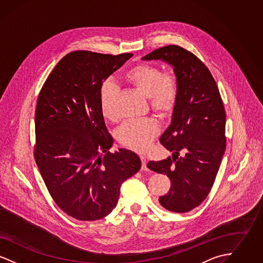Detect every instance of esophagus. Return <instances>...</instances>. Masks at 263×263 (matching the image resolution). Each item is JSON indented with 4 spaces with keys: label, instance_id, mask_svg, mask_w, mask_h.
<instances>
[{
    "label": "esophagus",
    "instance_id": "34e87169",
    "mask_svg": "<svg viewBox=\"0 0 263 263\" xmlns=\"http://www.w3.org/2000/svg\"><path fill=\"white\" fill-rule=\"evenodd\" d=\"M140 158H141V161H142V170L145 171V172L149 171V168H148V166H147L146 157H145V156H140Z\"/></svg>",
    "mask_w": 263,
    "mask_h": 263
}]
</instances>
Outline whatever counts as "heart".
Returning a JSON list of instances; mask_svg holds the SVG:
<instances>
[{"instance_id":"b5f03b06","label":"heart","mask_w":263,"mask_h":263,"mask_svg":"<svg viewBox=\"0 0 263 263\" xmlns=\"http://www.w3.org/2000/svg\"><path fill=\"white\" fill-rule=\"evenodd\" d=\"M127 84L137 89L149 101L151 109L160 115L172 112L177 100L178 85L175 73L149 64H139L124 74ZM115 88L105 84L100 91V109L105 118L112 119L113 98ZM160 131L159 122L152 117L132 119L124 122L117 131V138L121 144L135 151H145Z\"/></svg>"}]
</instances>
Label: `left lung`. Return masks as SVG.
<instances>
[{
    "mask_svg": "<svg viewBox=\"0 0 263 263\" xmlns=\"http://www.w3.org/2000/svg\"><path fill=\"white\" fill-rule=\"evenodd\" d=\"M142 60L167 63L177 80L178 93L172 121L160 138L173 156L159 162L150 161L147 166L171 179L170 191L159 198L163 208L188 212L209 194L224 156V104L208 68L184 48L164 46ZM180 151L184 156L178 157Z\"/></svg>",
    "mask_w": 263,
    "mask_h": 263,
    "instance_id": "1",
    "label": "left lung"
}]
</instances>
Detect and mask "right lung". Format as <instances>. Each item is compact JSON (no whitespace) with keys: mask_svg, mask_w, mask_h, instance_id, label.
Masks as SVG:
<instances>
[{"mask_svg":"<svg viewBox=\"0 0 263 263\" xmlns=\"http://www.w3.org/2000/svg\"><path fill=\"white\" fill-rule=\"evenodd\" d=\"M133 54L75 51L53 69L38 96L34 158L53 200L80 221L104 218L141 160L110 153L113 139L100 109L103 82Z\"/></svg>","mask_w":263,"mask_h":263,"instance_id":"right-lung-1","label":"right lung"}]
</instances>
